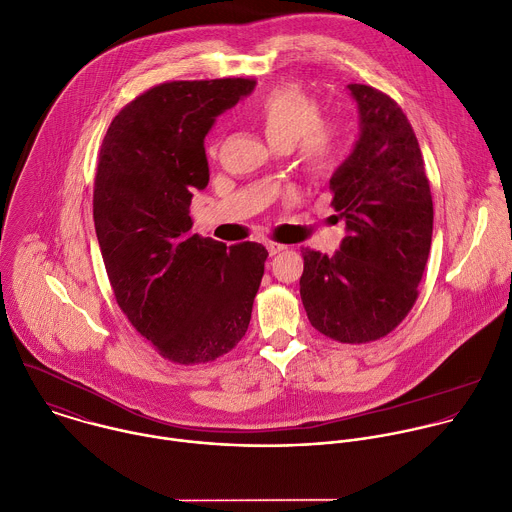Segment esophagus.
I'll return each mask as SVG.
<instances>
[{"instance_id": "obj_1", "label": "esophagus", "mask_w": 512, "mask_h": 512, "mask_svg": "<svg viewBox=\"0 0 512 512\" xmlns=\"http://www.w3.org/2000/svg\"><path fill=\"white\" fill-rule=\"evenodd\" d=\"M285 249H287V247L281 245V243H267L269 255H277V253H281V251H285Z\"/></svg>"}]
</instances>
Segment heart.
Returning a JSON list of instances; mask_svg holds the SVG:
<instances>
[{
	"instance_id": "obj_1",
	"label": "heart",
	"mask_w": 512,
	"mask_h": 512,
	"mask_svg": "<svg viewBox=\"0 0 512 512\" xmlns=\"http://www.w3.org/2000/svg\"><path fill=\"white\" fill-rule=\"evenodd\" d=\"M255 120L275 150L297 146L311 170L329 168L339 154L335 134L321 126L319 106L295 88H275L265 94L255 106Z\"/></svg>"
}]
</instances>
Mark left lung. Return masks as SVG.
<instances>
[{"label":"left lung","mask_w":512,"mask_h":512,"mask_svg":"<svg viewBox=\"0 0 512 512\" xmlns=\"http://www.w3.org/2000/svg\"><path fill=\"white\" fill-rule=\"evenodd\" d=\"M358 140L329 179L346 221L339 249H303L299 293L311 325L344 344L388 335L418 297L430 243L432 195L416 134L402 108L372 86L348 84Z\"/></svg>","instance_id":"left-lung-1"}]
</instances>
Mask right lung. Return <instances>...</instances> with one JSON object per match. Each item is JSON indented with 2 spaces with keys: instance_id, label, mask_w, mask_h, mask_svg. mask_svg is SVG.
<instances>
[{
  "instance_id": "right-lung-1",
  "label": "right lung",
  "mask_w": 512,
  "mask_h": 512,
  "mask_svg": "<svg viewBox=\"0 0 512 512\" xmlns=\"http://www.w3.org/2000/svg\"><path fill=\"white\" fill-rule=\"evenodd\" d=\"M255 90L247 78L168 82L114 116L98 156L94 227L130 323L170 362L205 364L245 335L265 271L261 243L191 235L209 185L205 136Z\"/></svg>"
}]
</instances>
